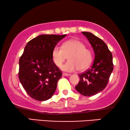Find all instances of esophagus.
<instances>
[{
  "mask_svg": "<svg viewBox=\"0 0 130 130\" xmlns=\"http://www.w3.org/2000/svg\"><path fill=\"white\" fill-rule=\"evenodd\" d=\"M63 76H69L70 75V74H69V73H63Z\"/></svg>",
  "mask_w": 130,
  "mask_h": 130,
  "instance_id": "34e87169",
  "label": "esophagus"
}]
</instances>
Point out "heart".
Segmentation results:
<instances>
[{
	"label": "heart",
	"mask_w": 130,
	"mask_h": 130,
	"mask_svg": "<svg viewBox=\"0 0 130 130\" xmlns=\"http://www.w3.org/2000/svg\"><path fill=\"white\" fill-rule=\"evenodd\" d=\"M84 42L73 39L64 42L61 47L56 46L52 50L53 61L60 67L68 57L69 61L61 69L66 72H73L78 69L83 70L88 68L93 60V53L87 48Z\"/></svg>",
	"instance_id": "1"
}]
</instances>
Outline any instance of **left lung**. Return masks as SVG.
I'll list each match as a JSON object with an SVG mask.
<instances>
[{
	"label": "left lung",
	"instance_id": "1",
	"mask_svg": "<svg viewBox=\"0 0 130 130\" xmlns=\"http://www.w3.org/2000/svg\"><path fill=\"white\" fill-rule=\"evenodd\" d=\"M95 52V60L91 68L79 74L80 81L75 87L80 93L90 96L106 88L113 69L112 55L103 41L93 34L82 32Z\"/></svg>",
	"mask_w": 130,
	"mask_h": 130
}]
</instances>
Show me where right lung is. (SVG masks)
<instances>
[{
	"instance_id": "obj_1",
	"label": "right lung",
	"mask_w": 130,
	"mask_h": 130,
	"mask_svg": "<svg viewBox=\"0 0 130 130\" xmlns=\"http://www.w3.org/2000/svg\"><path fill=\"white\" fill-rule=\"evenodd\" d=\"M66 34L40 35L30 40L19 59V79L32 98L44 101L52 97L61 71L53 61L51 53Z\"/></svg>"
}]
</instances>
